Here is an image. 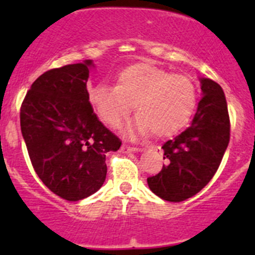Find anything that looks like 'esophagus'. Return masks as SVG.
<instances>
[{
  "instance_id": "1",
  "label": "esophagus",
  "mask_w": 255,
  "mask_h": 255,
  "mask_svg": "<svg viewBox=\"0 0 255 255\" xmlns=\"http://www.w3.org/2000/svg\"><path fill=\"white\" fill-rule=\"evenodd\" d=\"M141 149H138V148H134V147H130L128 144H123L121 145V152L123 153H130V152H140Z\"/></svg>"
}]
</instances>
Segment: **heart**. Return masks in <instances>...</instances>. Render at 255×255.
<instances>
[{
    "instance_id": "b5f03b06",
    "label": "heart",
    "mask_w": 255,
    "mask_h": 255,
    "mask_svg": "<svg viewBox=\"0 0 255 255\" xmlns=\"http://www.w3.org/2000/svg\"><path fill=\"white\" fill-rule=\"evenodd\" d=\"M89 102L108 125H120L131 105L138 114L126 126L129 138L170 136L190 120L197 105V87L188 76L173 75L149 62L126 67L116 87L97 84L89 89Z\"/></svg>"
}]
</instances>
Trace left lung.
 Returning a JSON list of instances; mask_svg holds the SVG:
<instances>
[{
	"mask_svg": "<svg viewBox=\"0 0 255 255\" xmlns=\"http://www.w3.org/2000/svg\"><path fill=\"white\" fill-rule=\"evenodd\" d=\"M202 100L190 126L162 145L163 164L148 186L157 197L182 202L199 193L211 181L230 140V119L225 93L220 84L199 78Z\"/></svg>",
	"mask_w": 255,
	"mask_h": 255,
	"instance_id": "obj_1",
	"label": "left lung"
}]
</instances>
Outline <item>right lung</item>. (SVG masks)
Wrapping results in <instances>:
<instances>
[{"mask_svg": "<svg viewBox=\"0 0 255 255\" xmlns=\"http://www.w3.org/2000/svg\"><path fill=\"white\" fill-rule=\"evenodd\" d=\"M93 60L52 69L39 76L20 110V126L38 177L56 195L84 199L106 180V154L120 139L98 120L87 82Z\"/></svg>", "mask_w": 255, "mask_h": 255, "instance_id": "obj_1", "label": "right lung"}]
</instances>
